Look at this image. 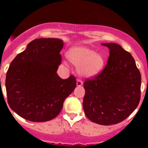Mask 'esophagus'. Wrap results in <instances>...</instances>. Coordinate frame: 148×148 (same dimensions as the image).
Wrapping results in <instances>:
<instances>
[{
  "instance_id": "34e87169",
  "label": "esophagus",
  "mask_w": 148,
  "mask_h": 148,
  "mask_svg": "<svg viewBox=\"0 0 148 148\" xmlns=\"http://www.w3.org/2000/svg\"><path fill=\"white\" fill-rule=\"evenodd\" d=\"M83 84V82H82V81L81 79H78L77 80V85L78 86H82V85Z\"/></svg>"
}]
</instances>
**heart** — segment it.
I'll use <instances>...</instances> for the list:
<instances>
[{"label":"heart","mask_w":148,"mask_h":148,"mask_svg":"<svg viewBox=\"0 0 148 148\" xmlns=\"http://www.w3.org/2000/svg\"><path fill=\"white\" fill-rule=\"evenodd\" d=\"M70 62L79 67L80 74L90 77L96 75L102 69L104 59L102 54L84 46L74 47L67 53Z\"/></svg>","instance_id":"obj_1"}]
</instances>
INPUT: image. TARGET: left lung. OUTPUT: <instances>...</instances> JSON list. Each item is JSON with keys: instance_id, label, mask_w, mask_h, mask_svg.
<instances>
[{"instance_id": "obj_1", "label": "left lung", "mask_w": 148, "mask_h": 148, "mask_svg": "<svg viewBox=\"0 0 148 148\" xmlns=\"http://www.w3.org/2000/svg\"><path fill=\"white\" fill-rule=\"evenodd\" d=\"M102 45L110 49L108 62L99 74L84 82L83 107L89 120L110 125L125 120L138 106L141 75L134 58L122 46Z\"/></svg>"}]
</instances>
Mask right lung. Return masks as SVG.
<instances>
[{
	"label": "right lung",
	"instance_id": "add662e5",
	"mask_svg": "<svg viewBox=\"0 0 148 148\" xmlns=\"http://www.w3.org/2000/svg\"><path fill=\"white\" fill-rule=\"evenodd\" d=\"M63 45L58 38H37L10 63L5 78L7 99L23 118L32 122L52 120L75 89L74 75L62 79L56 73Z\"/></svg>",
	"mask_w": 148,
	"mask_h": 148
}]
</instances>
